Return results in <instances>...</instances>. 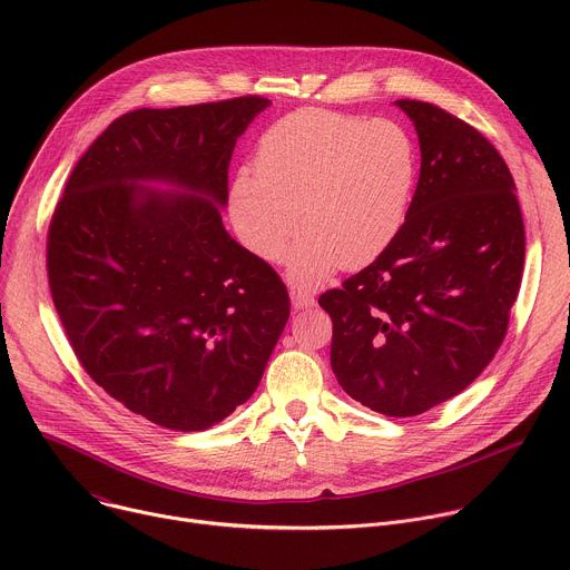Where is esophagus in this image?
I'll use <instances>...</instances> for the list:
<instances>
[{
	"instance_id": "esophagus-1",
	"label": "esophagus",
	"mask_w": 570,
	"mask_h": 570,
	"mask_svg": "<svg viewBox=\"0 0 570 570\" xmlns=\"http://www.w3.org/2000/svg\"><path fill=\"white\" fill-rule=\"evenodd\" d=\"M291 302L295 308H308L315 304V297L304 288H291Z\"/></svg>"
}]
</instances>
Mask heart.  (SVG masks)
<instances>
[{
  "mask_svg": "<svg viewBox=\"0 0 570 570\" xmlns=\"http://www.w3.org/2000/svg\"><path fill=\"white\" fill-rule=\"evenodd\" d=\"M417 148L392 119L304 108L268 126L255 171H236L227 207L238 238L266 262L288 255V277L315 286L338 266L363 268L399 236L417 185Z\"/></svg>",
  "mask_w": 570,
  "mask_h": 570,
  "instance_id": "obj_1",
  "label": "heart"
}]
</instances>
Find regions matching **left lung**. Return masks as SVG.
Instances as JSON below:
<instances>
[{
  "label": "left lung",
  "mask_w": 570,
  "mask_h": 570,
  "mask_svg": "<svg viewBox=\"0 0 570 570\" xmlns=\"http://www.w3.org/2000/svg\"><path fill=\"white\" fill-rule=\"evenodd\" d=\"M415 124L420 183L392 246L320 295L332 315V370L385 417L422 415L492 363L517 302L525 229L501 153L473 126L394 101Z\"/></svg>",
  "instance_id": "obj_1"
}]
</instances>
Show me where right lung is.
<instances>
[{
	"label": "right lung",
	"mask_w": 570,
	"mask_h": 570,
	"mask_svg": "<svg viewBox=\"0 0 570 570\" xmlns=\"http://www.w3.org/2000/svg\"><path fill=\"white\" fill-rule=\"evenodd\" d=\"M268 106L248 95L115 119L51 216L49 288L76 358L157 426L205 431L232 415L291 315L279 275L220 218L236 139Z\"/></svg>",
	"instance_id": "add662e5"
}]
</instances>
